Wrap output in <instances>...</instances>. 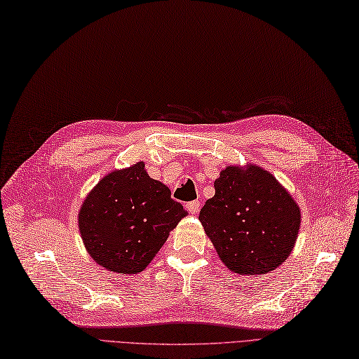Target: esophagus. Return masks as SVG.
<instances>
[{
    "label": "esophagus",
    "mask_w": 359,
    "mask_h": 359,
    "mask_svg": "<svg viewBox=\"0 0 359 359\" xmlns=\"http://www.w3.org/2000/svg\"><path fill=\"white\" fill-rule=\"evenodd\" d=\"M185 206H187V209H189L191 214L196 215L197 212H199V209H201V202L199 201H193V202H189Z\"/></svg>",
    "instance_id": "1"
}]
</instances>
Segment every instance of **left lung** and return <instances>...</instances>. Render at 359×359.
Returning <instances> with one entry per match:
<instances>
[{
  "label": "left lung",
  "instance_id": "obj_1",
  "mask_svg": "<svg viewBox=\"0 0 359 359\" xmlns=\"http://www.w3.org/2000/svg\"><path fill=\"white\" fill-rule=\"evenodd\" d=\"M199 219L218 257L239 275H263L290 257L302 214L291 194L263 168L227 166Z\"/></svg>",
  "mask_w": 359,
  "mask_h": 359
}]
</instances>
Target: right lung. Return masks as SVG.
Masks as SVG:
<instances>
[{"mask_svg": "<svg viewBox=\"0 0 359 359\" xmlns=\"http://www.w3.org/2000/svg\"><path fill=\"white\" fill-rule=\"evenodd\" d=\"M142 162L105 175L86 197L79 229L89 255L114 273H140L187 215Z\"/></svg>", "mask_w": 359, "mask_h": 359, "instance_id": "add662e5", "label": "right lung"}]
</instances>
